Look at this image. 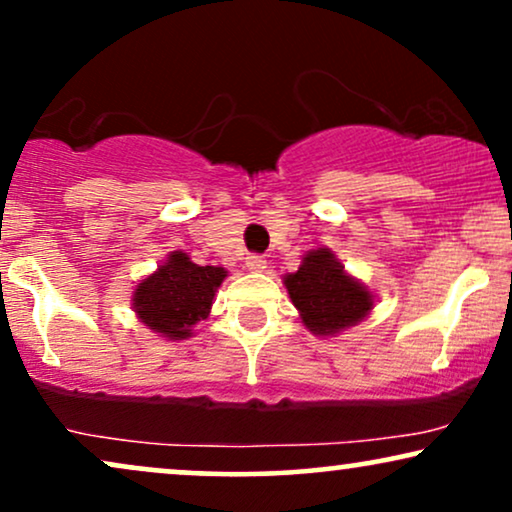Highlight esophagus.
Returning a JSON list of instances; mask_svg holds the SVG:
<instances>
[{"mask_svg": "<svg viewBox=\"0 0 512 512\" xmlns=\"http://www.w3.org/2000/svg\"><path fill=\"white\" fill-rule=\"evenodd\" d=\"M245 267L250 271H264L267 269V260L262 255H248L245 257Z\"/></svg>", "mask_w": 512, "mask_h": 512, "instance_id": "34e87169", "label": "esophagus"}]
</instances>
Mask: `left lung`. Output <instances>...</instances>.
Segmentation results:
<instances>
[{
    "label": "left lung",
    "instance_id": "left-lung-1",
    "mask_svg": "<svg viewBox=\"0 0 512 512\" xmlns=\"http://www.w3.org/2000/svg\"><path fill=\"white\" fill-rule=\"evenodd\" d=\"M304 326L314 335H338L373 309V295L352 278L333 250H309L300 269L283 278Z\"/></svg>",
    "mask_w": 512,
    "mask_h": 512
}]
</instances>
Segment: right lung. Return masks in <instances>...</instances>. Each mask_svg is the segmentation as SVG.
I'll return each instance as SVG.
<instances>
[{
  "label": "right lung",
  "instance_id": "1",
  "mask_svg": "<svg viewBox=\"0 0 512 512\" xmlns=\"http://www.w3.org/2000/svg\"><path fill=\"white\" fill-rule=\"evenodd\" d=\"M224 278L222 267H200L186 252L174 250L134 288L132 309L153 333L167 340H186L198 321L208 319Z\"/></svg>",
  "mask_w": 512,
  "mask_h": 512
}]
</instances>
